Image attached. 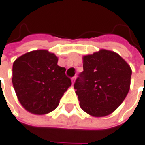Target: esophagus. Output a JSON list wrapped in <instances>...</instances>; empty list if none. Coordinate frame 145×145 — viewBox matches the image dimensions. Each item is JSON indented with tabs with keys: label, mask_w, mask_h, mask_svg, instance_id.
I'll list each match as a JSON object with an SVG mask.
<instances>
[{
	"label": "esophagus",
	"mask_w": 145,
	"mask_h": 145,
	"mask_svg": "<svg viewBox=\"0 0 145 145\" xmlns=\"http://www.w3.org/2000/svg\"><path fill=\"white\" fill-rule=\"evenodd\" d=\"M75 79H76V77L74 76V77H73L72 79H71V83H72V84H74V82H75Z\"/></svg>",
	"instance_id": "1"
}]
</instances>
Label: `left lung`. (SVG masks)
<instances>
[{"mask_svg": "<svg viewBox=\"0 0 145 145\" xmlns=\"http://www.w3.org/2000/svg\"><path fill=\"white\" fill-rule=\"evenodd\" d=\"M83 67L74 85L81 109L93 117L112 114L130 90V66L115 52L101 49L84 56Z\"/></svg>", "mask_w": 145, "mask_h": 145, "instance_id": "1", "label": "left lung"}]
</instances>
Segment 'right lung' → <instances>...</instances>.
I'll return each mask as SVG.
<instances>
[{
    "label": "right lung",
    "mask_w": 145,
    "mask_h": 145,
    "mask_svg": "<svg viewBox=\"0 0 145 145\" xmlns=\"http://www.w3.org/2000/svg\"><path fill=\"white\" fill-rule=\"evenodd\" d=\"M48 50H34L18 57L13 64L12 83L20 104L28 112L42 115L54 110L71 85L66 69Z\"/></svg>",
    "instance_id": "1"
}]
</instances>
